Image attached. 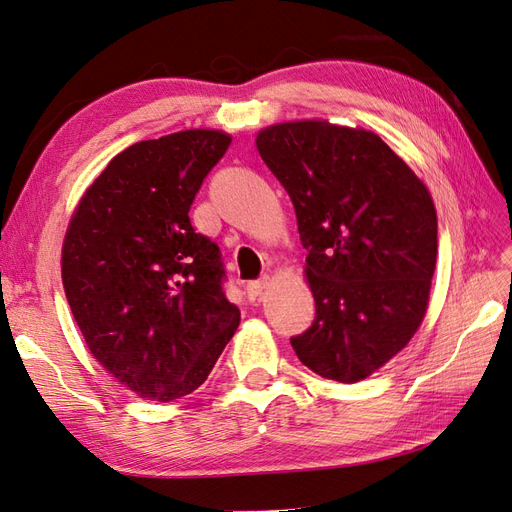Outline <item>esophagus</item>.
Returning a JSON list of instances; mask_svg holds the SVG:
<instances>
[{
	"label": "esophagus",
	"mask_w": 512,
	"mask_h": 512,
	"mask_svg": "<svg viewBox=\"0 0 512 512\" xmlns=\"http://www.w3.org/2000/svg\"><path fill=\"white\" fill-rule=\"evenodd\" d=\"M269 284H271V277H269V275L260 277V280H254V282L247 284V294H250V299L256 301V299L260 297V294H262V290H265Z\"/></svg>",
	"instance_id": "1"
}]
</instances>
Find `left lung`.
<instances>
[{"label": "left lung", "mask_w": 512, "mask_h": 512, "mask_svg": "<svg viewBox=\"0 0 512 512\" xmlns=\"http://www.w3.org/2000/svg\"><path fill=\"white\" fill-rule=\"evenodd\" d=\"M260 158L286 188L316 320L290 344L318 376L359 382L408 346L429 305L438 218L427 185L365 128L273 123Z\"/></svg>", "instance_id": "8db88e82"}]
</instances>
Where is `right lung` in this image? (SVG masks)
<instances>
[{"label": "right lung", "mask_w": 512, "mask_h": 512, "mask_svg": "<svg viewBox=\"0 0 512 512\" xmlns=\"http://www.w3.org/2000/svg\"><path fill=\"white\" fill-rule=\"evenodd\" d=\"M230 141L194 128L134 143L70 218L61 280L72 316L94 359L141 399L166 404L196 391L239 327L220 247L188 215Z\"/></svg>", "instance_id": "add662e5"}]
</instances>
